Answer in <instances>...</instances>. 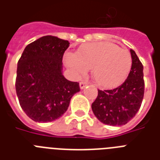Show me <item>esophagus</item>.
Wrapping results in <instances>:
<instances>
[{
	"mask_svg": "<svg viewBox=\"0 0 160 160\" xmlns=\"http://www.w3.org/2000/svg\"><path fill=\"white\" fill-rule=\"evenodd\" d=\"M87 85H88L87 82H85V81H81V82L80 83V89H84V88H85Z\"/></svg>",
	"mask_w": 160,
	"mask_h": 160,
	"instance_id": "esophagus-1",
	"label": "esophagus"
}]
</instances>
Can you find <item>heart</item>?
<instances>
[{
  "label": "heart",
  "instance_id": "heart-1",
  "mask_svg": "<svg viewBox=\"0 0 160 160\" xmlns=\"http://www.w3.org/2000/svg\"><path fill=\"white\" fill-rule=\"evenodd\" d=\"M65 65L76 75H84L92 69V75L99 86L111 89L119 86L129 75L132 57L129 51L111 42L85 44L77 53L65 55Z\"/></svg>",
  "mask_w": 160,
  "mask_h": 160
}]
</instances>
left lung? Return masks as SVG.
<instances>
[{"mask_svg": "<svg viewBox=\"0 0 160 160\" xmlns=\"http://www.w3.org/2000/svg\"><path fill=\"white\" fill-rule=\"evenodd\" d=\"M131 70L124 82L113 90H98L92 103L93 113L103 124L124 125L135 116L141 106L144 94V67L139 57L130 50Z\"/></svg>", "mask_w": 160, "mask_h": 160, "instance_id": "8db88e82", "label": "left lung"}]
</instances>
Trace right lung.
<instances>
[{"label": "right lung", "mask_w": 160, "mask_h": 160, "mask_svg": "<svg viewBox=\"0 0 160 160\" xmlns=\"http://www.w3.org/2000/svg\"><path fill=\"white\" fill-rule=\"evenodd\" d=\"M69 46L68 41L43 36L29 44L18 60L16 95L24 112L34 121L59 119L80 91L79 83L62 75L63 55Z\"/></svg>", "instance_id": "obj_1"}]
</instances>
